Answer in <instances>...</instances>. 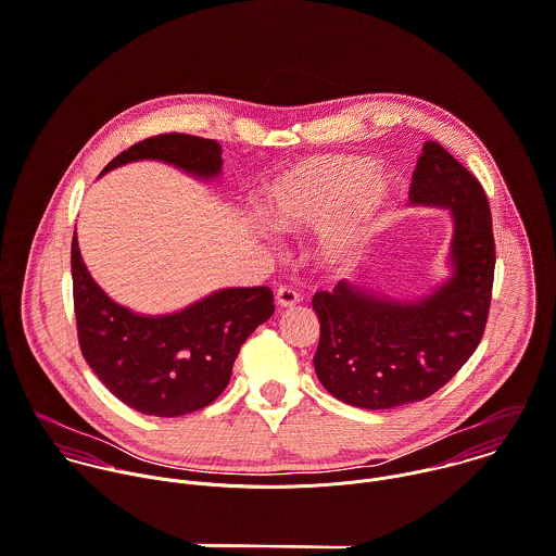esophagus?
Returning a JSON list of instances; mask_svg holds the SVG:
<instances>
[{
  "instance_id": "esophagus-1",
  "label": "esophagus",
  "mask_w": 556,
  "mask_h": 556,
  "mask_svg": "<svg viewBox=\"0 0 556 556\" xmlns=\"http://www.w3.org/2000/svg\"><path fill=\"white\" fill-rule=\"evenodd\" d=\"M276 304L280 308H293V306L300 304V293L295 289H291V287H280L276 291Z\"/></svg>"
}]
</instances>
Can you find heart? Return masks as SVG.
Instances as JSON below:
<instances>
[{"label":"heart","mask_w":556,"mask_h":556,"mask_svg":"<svg viewBox=\"0 0 556 556\" xmlns=\"http://www.w3.org/2000/svg\"><path fill=\"white\" fill-rule=\"evenodd\" d=\"M395 198V178L369 156L326 154L291 163L263 189L261 211L282 235L319 232L317 252L330 267L361 261Z\"/></svg>","instance_id":"b5f03b06"}]
</instances>
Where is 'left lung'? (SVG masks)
I'll return each mask as SVG.
<instances>
[{
	"label": "left lung",
	"instance_id": "obj_1",
	"mask_svg": "<svg viewBox=\"0 0 556 556\" xmlns=\"http://www.w3.org/2000/svg\"><path fill=\"white\" fill-rule=\"evenodd\" d=\"M408 200L450 213V276L410 300L348 280L313 295L317 378L358 408H395L439 391L478 348L489 315L495 248L480 182L447 150L426 141Z\"/></svg>",
	"mask_w": 556,
	"mask_h": 556
}]
</instances>
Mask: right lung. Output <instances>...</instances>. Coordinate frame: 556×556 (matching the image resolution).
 Segmentation results:
<instances>
[{"mask_svg": "<svg viewBox=\"0 0 556 556\" xmlns=\"http://www.w3.org/2000/svg\"><path fill=\"white\" fill-rule=\"evenodd\" d=\"M137 161H159L211 182L222 174V146L178 132L152 137L113 159L102 176ZM72 278L83 356L111 393L154 417L208 406L230 382L239 348L274 315L267 287L217 289L174 313H137L93 280L76 232Z\"/></svg>", "mask_w": 556, "mask_h": 556, "instance_id": "right-lung-1", "label": "right lung"}]
</instances>
